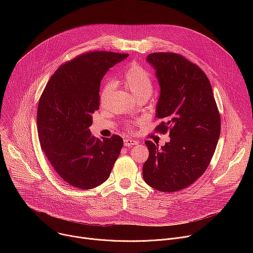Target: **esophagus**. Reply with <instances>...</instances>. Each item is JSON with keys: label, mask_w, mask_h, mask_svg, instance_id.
Here are the masks:
<instances>
[{"label": "esophagus", "mask_w": 253, "mask_h": 253, "mask_svg": "<svg viewBox=\"0 0 253 253\" xmlns=\"http://www.w3.org/2000/svg\"><path fill=\"white\" fill-rule=\"evenodd\" d=\"M139 142L137 140H134V139H131V138H126L124 139V146L126 147H130V146H133V145H137Z\"/></svg>", "instance_id": "34e87169"}]
</instances>
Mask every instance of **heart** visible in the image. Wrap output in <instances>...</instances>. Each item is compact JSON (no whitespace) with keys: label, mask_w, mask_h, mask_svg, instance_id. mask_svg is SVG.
Returning a JSON list of instances; mask_svg holds the SVG:
<instances>
[{"label":"heart","mask_w":253,"mask_h":253,"mask_svg":"<svg viewBox=\"0 0 253 253\" xmlns=\"http://www.w3.org/2000/svg\"><path fill=\"white\" fill-rule=\"evenodd\" d=\"M123 85L128 88L131 93L137 98H148L153 91V76L150 72L138 63L130 64L125 70L122 76ZM115 88V81L108 79L101 87L99 98L101 102H104ZM131 127H127L130 129Z\"/></svg>","instance_id":"1"}]
</instances>
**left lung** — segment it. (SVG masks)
<instances>
[{
	"label": "left lung",
	"instance_id": "left-lung-1",
	"mask_svg": "<svg viewBox=\"0 0 253 253\" xmlns=\"http://www.w3.org/2000/svg\"><path fill=\"white\" fill-rule=\"evenodd\" d=\"M161 87L156 132H169L170 142L159 148L145 141L149 157L143 178L162 192L182 190L205 172L217 145L220 114L204 72L184 56L159 52L147 56Z\"/></svg>",
	"mask_w": 253,
	"mask_h": 253
}]
</instances>
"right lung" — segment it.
<instances>
[{
    "instance_id": "right-lung-1",
    "label": "right lung",
    "mask_w": 253,
    "mask_h": 253,
    "mask_svg": "<svg viewBox=\"0 0 253 253\" xmlns=\"http://www.w3.org/2000/svg\"><path fill=\"white\" fill-rule=\"evenodd\" d=\"M128 54L89 51L62 64L47 83L38 104L41 148L59 177L72 187L92 189L110 176L123 139L100 140L89 127L99 110L100 82L108 69Z\"/></svg>"
}]
</instances>
